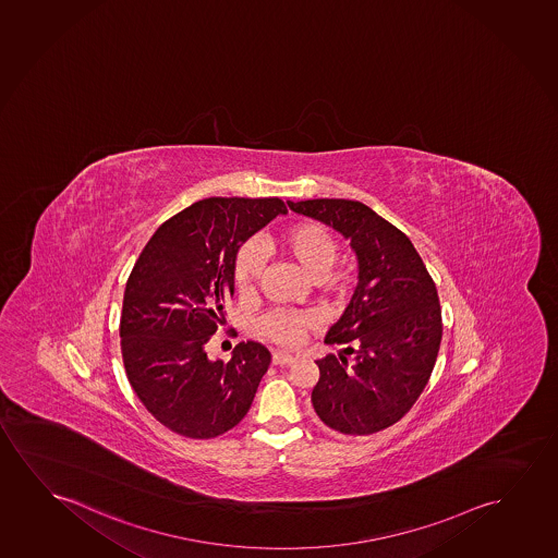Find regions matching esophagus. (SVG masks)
<instances>
[{"label": "esophagus", "instance_id": "esophagus-1", "mask_svg": "<svg viewBox=\"0 0 558 558\" xmlns=\"http://www.w3.org/2000/svg\"><path fill=\"white\" fill-rule=\"evenodd\" d=\"M295 363V359L293 356L288 355V353H280V351H276L272 353V364H280V366H290V364Z\"/></svg>", "mask_w": 558, "mask_h": 558}]
</instances>
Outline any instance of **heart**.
<instances>
[{
	"instance_id": "b5f03b06",
	"label": "heart",
	"mask_w": 558,
	"mask_h": 558,
	"mask_svg": "<svg viewBox=\"0 0 558 558\" xmlns=\"http://www.w3.org/2000/svg\"><path fill=\"white\" fill-rule=\"evenodd\" d=\"M270 250L291 260L303 275L315 280L320 290L336 291L340 288V276L331 267L338 260V242L326 228L301 220L283 228L270 242ZM263 272V260L257 247L245 243L235 253L232 278L235 290L242 295H251L257 290ZM318 328V316L307 308H272L260 316L257 323L258 338L275 343L278 348L293 349L305 340V336Z\"/></svg>"
}]
</instances>
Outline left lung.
<instances>
[{
    "label": "left lung",
    "mask_w": 558,
    "mask_h": 558,
    "mask_svg": "<svg viewBox=\"0 0 558 558\" xmlns=\"http://www.w3.org/2000/svg\"><path fill=\"white\" fill-rule=\"evenodd\" d=\"M288 205L336 228L359 257V286L324 340L343 349L316 361L311 403L328 428L371 436L411 411L436 366L444 336L436 282L411 240L364 203Z\"/></svg>",
    "instance_id": "obj_1"
}]
</instances>
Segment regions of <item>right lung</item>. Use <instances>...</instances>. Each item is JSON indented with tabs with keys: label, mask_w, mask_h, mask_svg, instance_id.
<instances>
[{
	"label": "right lung",
	"mask_w": 558,
	"mask_h": 558,
	"mask_svg": "<svg viewBox=\"0 0 558 558\" xmlns=\"http://www.w3.org/2000/svg\"><path fill=\"white\" fill-rule=\"evenodd\" d=\"M280 213H288L280 197L202 199L155 230L130 272L122 363L137 399L174 434L210 439L250 411L268 349L242 341L222 363L205 348L234 293L235 253Z\"/></svg>",
	"instance_id": "right-lung-1"
}]
</instances>
